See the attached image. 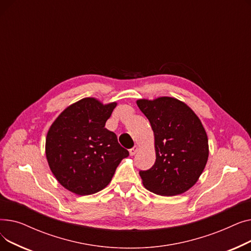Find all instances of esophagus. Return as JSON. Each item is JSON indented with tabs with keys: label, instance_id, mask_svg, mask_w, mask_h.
I'll list each match as a JSON object with an SVG mask.
<instances>
[{
	"label": "esophagus",
	"instance_id": "esophagus-1",
	"mask_svg": "<svg viewBox=\"0 0 251 251\" xmlns=\"http://www.w3.org/2000/svg\"><path fill=\"white\" fill-rule=\"evenodd\" d=\"M136 151H137V147H134V148H132V149H130V150H129V153H130V155H134V154L136 153Z\"/></svg>",
	"mask_w": 251,
	"mask_h": 251
}]
</instances>
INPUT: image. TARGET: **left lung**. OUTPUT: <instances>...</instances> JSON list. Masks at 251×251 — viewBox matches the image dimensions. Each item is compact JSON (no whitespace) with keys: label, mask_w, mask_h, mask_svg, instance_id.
Wrapping results in <instances>:
<instances>
[{"label":"left lung","mask_w":251,"mask_h":251,"mask_svg":"<svg viewBox=\"0 0 251 251\" xmlns=\"http://www.w3.org/2000/svg\"><path fill=\"white\" fill-rule=\"evenodd\" d=\"M154 134L155 162L139 171L144 187L165 196L181 194L199 180L208 157L205 130L194 112L174 98L138 100Z\"/></svg>","instance_id":"obj_1"}]
</instances>
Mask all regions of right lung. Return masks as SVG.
Returning <instances> with one entry per match:
<instances>
[{
  "instance_id": "add662e5",
  "label": "right lung",
  "mask_w": 251,
  "mask_h": 251,
  "mask_svg": "<svg viewBox=\"0 0 251 251\" xmlns=\"http://www.w3.org/2000/svg\"><path fill=\"white\" fill-rule=\"evenodd\" d=\"M116 105L86 98L69 105L51 124L46 139L47 160L66 189L78 195L100 191L129 155L117 135L104 128Z\"/></svg>"
}]
</instances>
